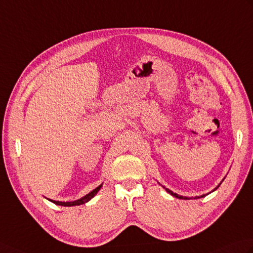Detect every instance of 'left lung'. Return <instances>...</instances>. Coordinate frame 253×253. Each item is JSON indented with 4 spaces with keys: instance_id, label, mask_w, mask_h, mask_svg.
I'll return each mask as SVG.
<instances>
[{
    "instance_id": "1",
    "label": "left lung",
    "mask_w": 253,
    "mask_h": 253,
    "mask_svg": "<svg viewBox=\"0 0 253 253\" xmlns=\"http://www.w3.org/2000/svg\"><path fill=\"white\" fill-rule=\"evenodd\" d=\"M223 180H224V179H223ZM223 180L221 181V182H223ZM221 184V183H220ZM220 184L218 185V186H216L215 187V189L214 190H212V191H211V192H214L216 189H218V187L220 186ZM164 187V189H165L166 191H167V193H169L170 194V195H171V196H173V197H175V198H179V199H191V198H194V199H197V198H202V197H205V196H206V195H208V194H204V195H202V196H195V197H185V196H181V195H179V194H177V193H173L172 191H170L169 189H167V187H165V186H163Z\"/></svg>"
}]
</instances>
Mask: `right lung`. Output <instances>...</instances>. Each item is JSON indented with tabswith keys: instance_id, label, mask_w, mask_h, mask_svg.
<instances>
[{
	"instance_id": "obj_1",
	"label": "right lung",
	"mask_w": 253,
	"mask_h": 253,
	"mask_svg": "<svg viewBox=\"0 0 253 253\" xmlns=\"http://www.w3.org/2000/svg\"><path fill=\"white\" fill-rule=\"evenodd\" d=\"M102 184L103 183H101L100 184L99 186H97L95 190H92L91 192H89L88 194H86L85 196H83L82 198H80V199H76V201H74V202H59V201H54V199H49V198H47L48 199L49 202H51V203H54V204H56V205H58V206H63V207H72V206H80V205H83V204H85V203H87V202H89L90 199L96 195V194L100 191V189H101L102 187Z\"/></svg>"
}]
</instances>
